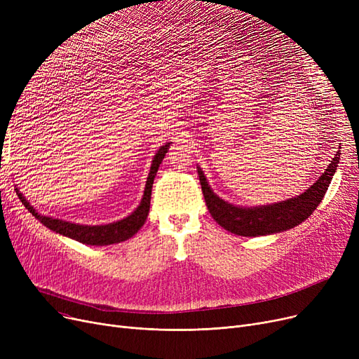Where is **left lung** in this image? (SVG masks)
Returning a JSON list of instances; mask_svg holds the SVG:
<instances>
[{
	"mask_svg": "<svg viewBox=\"0 0 359 359\" xmlns=\"http://www.w3.org/2000/svg\"><path fill=\"white\" fill-rule=\"evenodd\" d=\"M337 163L339 153H336V157L325 170V173L304 194L271 205L253 206V208L225 202L212 192L201 167H198V175L208 211L221 227L236 236L257 237L287 231L306 221L325 198Z\"/></svg>",
	"mask_w": 359,
	"mask_h": 359,
	"instance_id": "1",
	"label": "left lung"
}]
</instances>
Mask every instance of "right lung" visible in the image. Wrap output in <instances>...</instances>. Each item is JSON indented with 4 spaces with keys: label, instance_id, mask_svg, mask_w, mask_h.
<instances>
[{
    "label": "right lung",
    "instance_id": "1",
    "mask_svg": "<svg viewBox=\"0 0 359 359\" xmlns=\"http://www.w3.org/2000/svg\"><path fill=\"white\" fill-rule=\"evenodd\" d=\"M170 147V142L165 145L160 147V149L156 153L153 158V164H151L149 168V175L147 177L145 183V191L144 196L141 199V203L138 205V208L128 215L126 218L116 221V222H110L106 225H81V224H74L68 221H62L58 218H52V217H45L42 214H37L33 206L26 201L23 194L20 191L15 189L18 194V198H20L22 203L26 206V210L30 211V214L39 219L45 227L49 230L62 234L65 237H69L72 240H77L83 244H90V246H109V244H115L125 241L130 238L134 234L138 233V230L142 227L148 212H149V202H151V189H153V183L154 177L157 175V170L167 153V149Z\"/></svg>",
    "mask_w": 359,
    "mask_h": 359
}]
</instances>
